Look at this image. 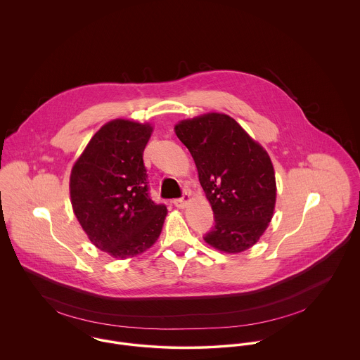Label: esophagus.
Returning <instances> with one entry per match:
<instances>
[{"label":"esophagus","instance_id":"34e87169","mask_svg":"<svg viewBox=\"0 0 360 360\" xmlns=\"http://www.w3.org/2000/svg\"><path fill=\"white\" fill-rule=\"evenodd\" d=\"M188 202H190V195L187 193L181 198H177V200L173 201V204H174V206H177V207H184V206H187Z\"/></svg>","mask_w":360,"mask_h":360}]
</instances>
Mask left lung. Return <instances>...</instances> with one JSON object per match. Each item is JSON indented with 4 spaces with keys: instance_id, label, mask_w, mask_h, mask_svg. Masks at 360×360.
<instances>
[{
    "instance_id": "8db88e82",
    "label": "left lung",
    "mask_w": 360,
    "mask_h": 360,
    "mask_svg": "<svg viewBox=\"0 0 360 360\" xmlns=\"http://www.w3.org/2000/svg\"><path fill=\"white\" fill-rule=\"evenodd\" d=\"M188 148L209 200L214 226L204 236L219 251L252 247L271 220L276 177L267 153L230 116L206 113L174 127Z\"/></svg>"
}]
</instances>
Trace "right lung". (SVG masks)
Wrapping results in <instances>:
<instances>
[{
  "instance_id": "right-lung-1",
  "label": "right lung",
  "mask_w": 360,
  "mask_h": 360,
  "mask_svg": "<svg viewBox=\"0 0 360 360\" xmlns=\"http://www.w3.org/2000/svg\"><path fill=\"white\" fill-rule=\"evenodd\" d=\"M153 127L116 119L103 126L70 174L75 214L90 241L113 257L147 251L158 240L166 206L150 197L143 153Z\"/></svg>"
}]
</instances>
